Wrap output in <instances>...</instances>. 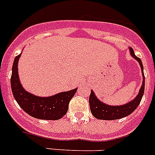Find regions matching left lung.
<instances>
[{
    "label": "left lung",
    "instance_id": "8db88e82",
    "mask_svg": "<svg viewBox=\"0 0 155 155\" xmlns=\"http://www.w3.org/2000/svg\"><path fill=\"white\" fill-rule=\"evenodd\" d=\"M130 54L134 59H136L141 67L142 75H143V84L140 89V92L138 93L136 97L128 103L120 105V106H110L107 104L101 102L97 97L95 94L91 90V95L89 97L90 108L91 114L95 118L98 120H117L120 118L125 117L127 116L130 115L134 110H136L138 106L140 105V102L144 93V87H145V76L143 73V66L142 64L140 58H137L134 53L132 48L129 47Z\"/></svg>",
    "mask_w": 155,
    "mask_h": 155
}]
</instances>
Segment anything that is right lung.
<instances>
[{"instance_id":"1","label":"right lung","mask_w":155,"mask_h":155,"mask_svg":"<svg viewBox=\"0 0 155 155\" xmlns=\"http://www.w3.org/2000/svg\"><path fill=\"white\" fill-rule=\"evenodd\" d=\"M21 54L15 58L11 76L12 91L15 101L24 112L37 119L55 120L63 117L77 88L49 97H39L27 91L19 81L18 74V61Z\"/></svg>"}]
</instances>
